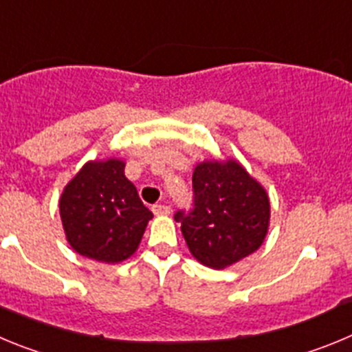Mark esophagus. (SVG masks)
<instances>
[{"label": "esophagus", "mask_w": 352, "mask_h": 352, "mask_svg": "<svg viewBox=\"0 0 352 352\" xmlns=\"http://www.w3.org/2000/svg\"><path fill=\"white\" fill-rule=\"evenodd\" d=\"M153 212L156 215H168L170 214V207H168V205L156 204V205H153Z\"/></svg>", "instance_id": "1"}]
</instances>
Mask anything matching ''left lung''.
Masks as SVG:
<instances>
[{
    "label": "left lung",
    "instance_id": "left-lung-1",
    "mask_svg": "<svg viewBox=\"0 0 352 352\" xmlns=\"http://www.w3.org/2000/svg\"><path fill=\"white\" fill-rule=\"evenodd\" d=\"M191 254L226 268L258 251L268 231L267 191L236 161L199 163L192 173V208L177 210Z\"/></svg>",
    "mask_w": 352,
    "mask_h": 352
}]
</instances>
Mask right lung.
<instances>
[{
  "label": "right lung",
  "instance_id": "1",
  "mask_svg": "<svg viewBox=\"0 0 352 352\" xmlns=\"http://www.w3.org/2000/svg\"><path fill=\"white\" fill-rule=\"evenodd\" d=\"M59 210L69 245L101 263L128 259L153 219L119 160L85 164L63 191Z\"/></svg>",
  "mask_w": 352,
  "mask_h": 352
}]
</instances>
